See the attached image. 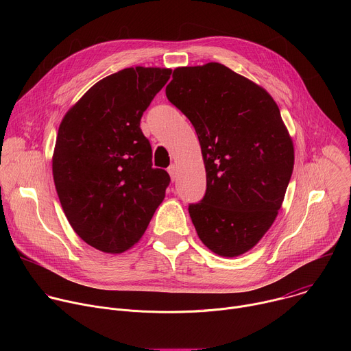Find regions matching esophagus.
I'll return each instance as SVG.
<instances>
[{
  "label": "esophagus",
  "mask_w": 351,
  "mask_h": 351,
  "mask_svg": "<svg viewBox=\"0 0 351 351\" xmlns=\"http://www.w3.org/2000/svg\"><path fill=\"white\" fill-rule=\"evenodd\" d=\"M168 173H169L171 179L175 180V178H176V175H178V167H176L175 164H171V165L168 167Z\"/></svg>",
  "instance_id": "esophagus-1"
}]
</instances>
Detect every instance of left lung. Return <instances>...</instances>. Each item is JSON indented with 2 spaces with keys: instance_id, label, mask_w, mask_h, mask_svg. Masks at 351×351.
Here are the masks:
<instances>
[{
  "instance_id": "obj_1",
  "label": "left lung",
  "mask_w": 351,
  "mask_h": 351,
  "mask_svg": "<svg viewBox=\"0 0 351 351\" xmlns=\"http://www.w3.org/2000/svg\"><path fill=\"white\" fill-rule=\"evenodd\" d=\"M191 122L207 191L189 214L213 253L233 258L252 250L282 207L294 147L271 94L218 62L182 66L165 88Z\"/></svg>"
}]
</instances>
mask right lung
I'll return each mask as SVG.
<instances>
[{
	"mask_svg": "<svg viewBox=\"0 0 351 351\" xmlns=\"http://www.w3.org/2000/svg\"><path fill=\"white\" fill-rule=\"evenodd\" d=\"M171 77L167 68H126L90 87L58 129L53 176L73 230L103 253L119 254L144 234L169 184L153 167L143 112Z\"/></svg>",
	"mask_w": 351,
	"mask_h": 351,
	"instance_id": "1",
	"label": "right lung"
}]
</instances>
